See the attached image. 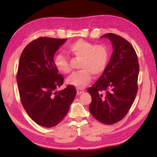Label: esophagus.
Wrapping results in <instances>:
<instances>
[{"instance_id": "esophagus-1", "label": "esophagus", "mask_w": 157, "mask_h": 157, "mask_svg": "<svg viewBox=\"0 0 157 157\" xmlns=\"http://www.w3.org/2000/svg\"><path fill=\"white\" fill-rule=\"evenodd\" d=\"M84 92V89H81L79 88H77V94H78V95L79 94H82V93Z\"/></svg>"}]
</instances>
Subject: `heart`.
I'll return each instance as SVG.
<instances>
[{"label": "heart", "instance_id": "b5f03b06", "mask_svg": "<svg viewBox=\"0 0 157 157\" xmlns=\"http://www.w3.org/2000/svg\"><path fill=\"white\" fill-rule=\"evenodd\" d=\"M66 52L74 59H79L80 71L68 77L67 82L73 86L82 89L91 81L92 75L100 76L105 72L109 62L110 53L108 48L102 44H94L84 39H78L69 44ZM54 63L59 72H71V63L68 57L59 54L55 57Z\"/></svg>", "mask_w": 157, "mask_h": 157}]
</instances>
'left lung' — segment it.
<instances>
[{
  "instance_id": "8db88e82",
  "label": "left lung",
  "mask_w": 157,
  "mask_h": 157,
  "mask_svg": "<svg viewBox=\"0 0 157 157\" xmlns=\"http://www.w3.org/2000/svg\"><path fill=\"white\" fill-rule=\"evenodd\" d=\"M102 36L112 42L113 51L105 72L87 91L91 95L89 110L100 123L112 124L128 113L138 92L139 59L134 47L113 33Z\"/></svg>"
}]
</instances>
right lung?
Returning a JSON list of instances; mask_svg holds the SVG:
<instances>
[{"mask_svg":"<svg viewBox=\"0 0 157 157\" xmlns=\"http://www.w3.org/2000/svg\"><path fill=\"white\" fill-rule=\"evenodd\" d=\"M66 39L41 36L25 46L21 53L17 81L21 104L36 124L52 127L67 114L76 95L73 85L62 91L63 77L54 63V55Z\"/></svg>","mask_w":157,"mask_h":157,"instance_id":"1","label":"right lung"}]
</instances>
